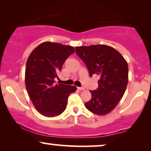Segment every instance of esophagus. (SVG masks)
<instances>
[{
  "label": "esophagus",
  "mask_w": 151,
  "mask_h": 151,
  "mask_svg": "<svg viewBox=\"0 0 151 151\" xmlns=\"http://www.w3.org/2000/svg\"><path fill=\"white\" fill-rule=\"evenodd\" d=\"M77 88H78V90H82V91L85 90V88H84V87H77Z\"/></svg>",
  "instance_id": "34e87169"
}]
</instances>
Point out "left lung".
Here are the masks:
<instances>
[{
	"mask_svg": "<svg viewBox=\"0 0 151 151\" xmlns=\"http://www.w3.org/2000/svg\"><path fill=\"white\" fill-rule=\"evenodd\" d=\"M76 52L86 64L91 77H100L97 90L90 91L91 99L84 104L86 108L98 115L108 114L118 104L127 88V62L116 49L105 45L76 47Z\"/></svg>",
	"mask_w": 151,
	"mask_h": 151,
	"instance_id": "obj_1",
	"label": "left lung"
}]
</instances>
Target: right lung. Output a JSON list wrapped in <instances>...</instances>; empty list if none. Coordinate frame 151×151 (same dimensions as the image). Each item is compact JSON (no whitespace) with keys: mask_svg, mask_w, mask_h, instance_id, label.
Returning a JSON list of instances; mask_svg holds the SVG:
<instances>
[{"mask_svg":"<svg viewBox=\"0 0 151 151\" xmlns=\"http://www.w3.org/2000/svg\"><path fill=\"white\" fill-rule=\"evenodd\" d=\"M75 52L73 47L45 42L29 56L25 68V86L35 108L41 115L53 117L66 109L68 97L75 86L55 84L66 59Z\"/></svg>","mask_w":151,"mask_h":151,"instance_id":"add662e5","label":"right lung"}]
</instances>
